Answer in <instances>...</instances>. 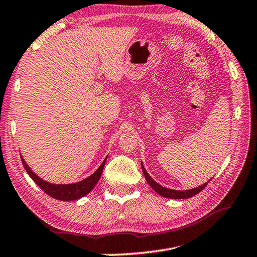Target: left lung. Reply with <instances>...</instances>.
<instances>
[{
	"instance_id": "1",
	"label": "left lung",
	"mask_w": 257,
	"mask_h": 257,
	"mask_svg": "<svg viewBox=\"0 0 257 257\" xmlns=\"http://www.w3.org/2000/svg\"><path fill=\"white\" fill-rule=\"evenodd\" d=\"M142 169H143L144 176L146 178V181H148V183L150 184V186L152 187V189L156 191L157 193H159L161 195V197H164V198H170V199H187V198H191V197H193V195L198 194L199 192H200V191L205 189L206 185L208 184V182L210 181L209 180L208 182L205 183V184L195 187V189H192V190H186V191L170 190V189H167V187H165V186H161L160 184H158V183L150 176L148 172H146L143 164H142Z\"/></svg>"
}]
</instances>
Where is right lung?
Instances as JSON below:
<instances>
[{"label": "right lung", "instance_id": "right-lung-1", "mask_svg": "<svg viewBox=\"0 0 257 257\" xmlns=\"http://www.w3.org/2000/svg\"><path fill=\"white\" fill-rule=\"evenodd\" d=\"M20 158H22L24 168L26 169L27 174L32 177V180H33L36 184H38L41 189L44 191V192L50 195V197L57 199V200H63V201L76 200V199L82 198L85 194L90 192V191L97 184V182L99 181L101 173H103L105 162H106V159H107L106 157V159L103 161V164L99 166V168L83 181L74 183V184H51V183L43 181L42 178H40L38 175L32 172V169L28 167V165L26 164L25 160H24L23 157L20 156Z\"/></svg>", "mask_w": 257, "mask_h": 257}]
</instances>
